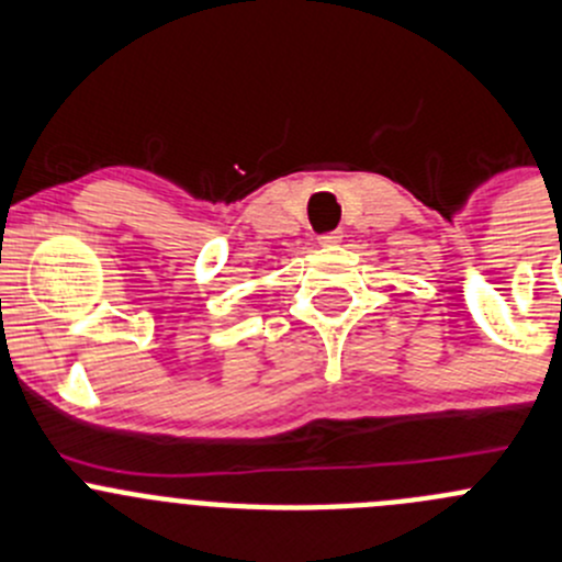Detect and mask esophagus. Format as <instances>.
Listing matches in <instances>:
<instances>
[{"label": "esophagus", "instance_id": "esophagus-1", "mask_svg": "<svg viewBox=\"0 0 562 562\" xmlns=\"http://www.w3.org/2000/svg\"><path fill=\"white\" fill-rule=\"evenodd\" d=\"M336 243H341V232H325V235H319V246H336Z\"/></svg>", "mask_w": 562, "mask_h": 562}]
</instances>
